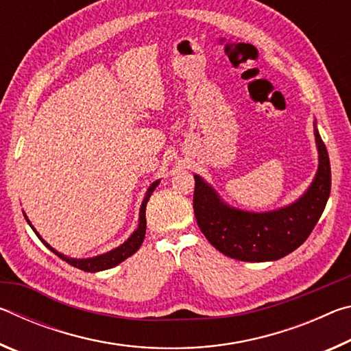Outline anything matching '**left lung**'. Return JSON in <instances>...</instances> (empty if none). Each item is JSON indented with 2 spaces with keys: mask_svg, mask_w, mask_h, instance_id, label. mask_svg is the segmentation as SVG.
<instances>
[{
  "mask_svg": "<svg viewBox=\"0 0 351 351\" xmlns=\"http://www.w3.org/2000/svg\"><path fill=\"white\" fill-rule=\"evenodd\" d=\"M319 167L311 186L295 203L271 212L230 207L203 178L195 175L193 210L210 245L241 261L278 260L299 247L317 224L331 190L330 158L314 122Z\"/></svg>",
  "mask_w": 351,
  "mask_h": 351,
  "instance_id": "8db88e82",
  "label": "left lung"
}]
</instances>
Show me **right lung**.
<instances>
[{"label": "right lung", "mask_w": 351, "mask_h": 351, "mask_svg": "<svg viewBox=\"0 0 351 351\" xmlns=\"http://www.w3.org/2000/svg\"><path fill=\"white\" fill-rule=\"evenodd\" d=\"M159 184V180L154 181L150 187H148L147 193H145V198L144 201H142V206H141V212H139V224H138V229L134 230V232L130 235V239L123 243V245L117 246L116 249H112V251L106 252V254H102V255H97V257H91V258H71V257H66V255H63L60 252H57L54 247H51L47 243L41 239V237L38 235L37 230L34 229V226L31 224V221H29L27 217L25 215L26 221L29 223V226L34 229V232L37 234L38 239L43 241V245L47 246L51 249L52 252H54L56 255H58L62 260L66 261V263H69L71 266H74V268H79L82 271L85 272H97V271H104V269H110V268H114L116 265L122 263L123 260L132 257V255L138 251V249L141 247L142 241H144L145 239V229H147V219H145V207H147V203L148 199H150L153 190L156 189V186Z\"/></svg>", "instance_id": "obj_1"}]
</instances>
